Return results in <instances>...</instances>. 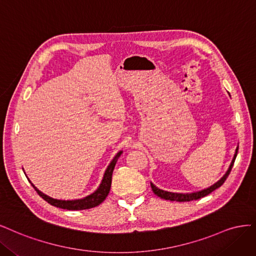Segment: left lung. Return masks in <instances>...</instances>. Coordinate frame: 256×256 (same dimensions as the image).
Wrapping results in <instances>:
<instances>
[{"label":"left lung","instance_id":"obj_1","mask_svg":"<svg viewBox=\"0 0 256 256\" xmlns=\"http://www.w3.org/2000/svg\"><path fill=\"white\" fill-rule=\"evenodd\" d=\"M237 152H238V146L237 149L235 151V154H234V158L232 160V162H230V167L226 171V174L222 176L217 183H215L214 185H212L210 187L206 188V189H203V190L201 192H192V194H176V192H164V190H162V189L156 187L153 183H151V187H152V190L153 192L158 196L160 198H162V199H164V200H170V201H178V202H188V201H192V200H198V199H201V198L205 196L210 194V192H212L214 190H216L217 188H219L222 184H224L226 182V180L228 178V174L230 170H232L233 168V164H234V162L236 160V156H237Z\"/></svg>","mask_w":256,"mask_h":256}]
</instances>
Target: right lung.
<instances>
[{
  "instance_id": "add662e5",
  "label": "right lung",
  "mask_w": 256,
  "mask_h": 256,
  "mask_svg": "<svg viewBox=\"0 0 256 256\" xmlns=\"http://www.w3.org/2000/svg\"><path fill=\"white\" fill-rule=\"evenodd\" d=\"M121 154H122V151L118 152L117 155L112 158V160L108 164V167H107V169L105 170L102 182H101L100 186L98 187L96 190L94 192H92V194H89V196L83 198V199H78V200H57V199H53V198L44 194V192H41L37 187H35L34 184H32V183H30V184H32V187L35 188V190L37 192V194L41 198H42L44 200H46L48 203H50L53 206H56V208H64V210H82L92 208H96V206H98V204H101L106 199V196H108L110 190V186H112V171H114V166H116V162H117L118 158H120Z\"/></svg>"
}]
</instances>
